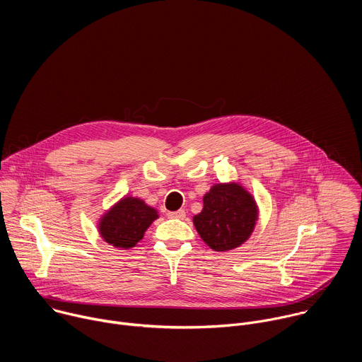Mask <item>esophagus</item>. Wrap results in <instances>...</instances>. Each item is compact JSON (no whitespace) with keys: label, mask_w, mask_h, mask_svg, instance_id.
Returning a JSON list of instances; mask_svg holds the SVG:
<instances>
[{"label":"esophagus","mask_w":362,"mask_h":362,"mask_svg":"<svg viewBox=\"0 0 362 362\" xmlns=\"http://www.w3.org/2000/svg\"><path fill=\"white\" fill-rule=\"evenodd\" d=\"M168 216L172 218V219H185L186 218V212L183 209H179L176 212H169Z\"/></svg>","instance_id":"esophagus-1"}]
</instances>
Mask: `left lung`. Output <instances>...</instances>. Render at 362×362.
Instances as JSON below:
<instances>
[{"label":"left lung","mask_w":362,"mask_h":362,"mask_svg":"<svg viewBox=\"0 0 362 362\" xmlns=\"http://www.w3.org/2000/svg\"><path fill=\"white\" fill-rule=\"evenodd\" d=\"M257 219V206L238 183H218L203 196V209L193 218L204 243L216 252L240 246L247 240Z\"/></svg>","instance_id":"8db88e82"}]
</instances>
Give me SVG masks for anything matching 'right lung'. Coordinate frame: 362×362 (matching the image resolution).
Instances as JSON below:
<instances>
[{
    "label": "right lung",
    "instance_id": "1",
    "mask_svg": "<svg viewBox=\"0 0 362 362\" xmlns=\"http://www.w3.org/2000/svg\"><path fill=\"white\" fill-rule=\"evenodd\" d=\"M159 218L156 209L137 197H123L100 219L98 232L107 243L130 249L143 238L147 228Z\"/></svg>",
    "mask_w": 362,
    "mask_h": 362
}]
</instances>
